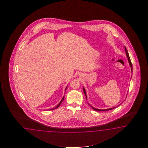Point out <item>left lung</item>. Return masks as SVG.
Returning a JSON list of instances; mask_svg holds the SVG:
<instances>
[{"label": "left lung", "instance_id": "8db88e82", "mask_svg": "<svg viewBox=\"0 0 148 148\" xmlns=\"http://www.w3.org/2000/svg\"><path fill=\"white\" fill-rule=\"evenodd\" d=\"M125 52L126 53V56H127V58H128V60H129V63H130V66L131 67V71L133 70V68H132V62H131V60H130V57H129V53H128V52H127V49H126V48L125 47ZM84 94H85V96H86V99H87V96H86V91H85V89L84 88ZM90 106H91L92 108V109L94 110H96V111H98V112H99V111H106V110H113L114 108H116L117 107H113V108H108V109H106V110H99V109H96V108H95L94 107H92V106H91V105H90Z\"/></svg>", "mask_w": 148, "mask_h": 148}]
</instances>
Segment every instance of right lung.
<instances>
[{
    "mask_svg": "<svg viewBox=\"0 0 148 148\" xmlns=\"http://www.w3.org/2000/svg\"><path fill=\"white\" fill-rule=\"evenodd\" d=\"M64 96H63V97L62 98V100L61 101H60V103H59V104H58V105H57V106L56 107H54V108H52V109H51V110H54V109H56V108H57L58 107H59V106L60 105V104H61L62 103V102L63 101V99H64Z\"/></svg>",
    "mask_w": 148,
    "mask_h": 148,
    "instance_id": "obj_1",
    "label": "right lung"
}]
</instances>
